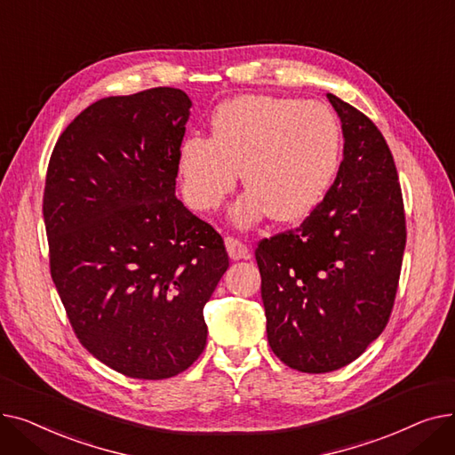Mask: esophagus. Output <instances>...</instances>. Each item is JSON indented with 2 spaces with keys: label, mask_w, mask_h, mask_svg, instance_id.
I'll return each instance as SVG.
<instances>
[{
  "label": "esophagus",
  "mask_w": 455,
  "mask_h": 455,
  "mask_svg": "<svg viewBox=\"0 0 455 455\" xmlns=\"http://www.w3.org/2000/svg\"><path fill=\"white\" fill-rule=\"evenodd\" d=\"M225 245H227V251H228V256L232 259H243V258H249L251 256V251L245 243H242L240 240H235V237H225Z\"/></svg>",
  "instance_id": "obj_1"
}]
</instances>
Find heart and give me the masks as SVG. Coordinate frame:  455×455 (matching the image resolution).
I'll list each match as a JSON object with an SVG mask.
<instances>
[{
	"label": "heart",
	"mask_w": 455,
	"mask_h": 455,
	"mask_svg": "<svg viewBox=\"0 0 455 455\" xmlns=\"http://www.w3.org/2000/svg\"><path fill=\"white\" fill-rule=\"evenodd\" d=\"M341 129L321 103L276 95H242L218 107L212 136H189L179 151L186 203L199 212L220 208L240 179L245 194L232 221L252 227L266 215L293 223L312 213L338 175Z\"/></svg>",
	"instance_id": "obj_1"
}]
</instances>
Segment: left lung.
Wrapping results in <instances>:
<instances>
[{
    "instance_id": "left-lung-1",
    "label": "left lung",
    "mask_w": 455,
    "mask_h": 455,
    "mask_svg": "<svg viewBox=\"0 0 455 455\" xmlns=\"http://www.w3.org/2000/svg\"><path fill=\"white\" fill-rule=\"evenodd\" d=\"M326 98L345 138L338 177L300 227L256 249L271 350L309 374L348 365L384 331L405 249L386 138L363 112L333 93Z\"/></svg>"
}]
</instances>
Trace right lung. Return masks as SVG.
Listing matches in <instances>:
<instances>
[{"instance_id": "obj_1", "label": "right lung", "mask_w": 455, "mask_h": 455, "mask_svg": "<svg viewBox=\"0 0 455 455\" xmlns=\"http://www.w3.org/2000/svg\"><path fill=\"white\" fill-rule=\"evenodd\" d=\"M189 108L167 86L100 100L47 165L55 288L83 347L129 378H172L197 360L203 307L228 269L223 237L175 197Z\"/></svg>"}]
</instances>
